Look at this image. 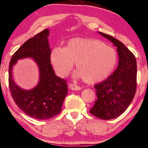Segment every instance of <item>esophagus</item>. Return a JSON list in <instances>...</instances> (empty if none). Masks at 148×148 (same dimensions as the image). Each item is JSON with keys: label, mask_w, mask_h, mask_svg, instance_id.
<instances>
[{"label": "esophagus", "mask_w": 148, "mask_h": 148, "mask_svg": "<svg viewBox=\"0 0 148 148\" xmlns=\"http://www.w3.org/2000/svg\"><path fill=\"white\" fill-rule=\"evenodd\" d=\"M69 88L71 90H73V91H78V90L81 89L80 86H77V85L74 84H69Z\"/></svg>", "instance_id": "34e87169"}]
</instances>
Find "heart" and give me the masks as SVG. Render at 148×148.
Segmentation results:
<instances>
[{"mask_svg": "<svg viewBox=\"0 0 148 148\" xmlns=\"http://www.w3.org/2000/svg\"><path fill=\"white\" fill-rule=\"evenodd\" d=\"M50 61L59 77H66L75 63L77 71L75 77H82L88 84H95L111 74L116 66L117 55L112 48L99 40L74 38L64 48H54Z\"/></svg>", "mask_w": 148, "mask_h": 148, "instance_id": "b5f03b06", "label": "heart"}]
</instances>
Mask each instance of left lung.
I'll list each match as a JSON object with an SVG mask.
<instances>
[{
  "instance_id": "obj_1",
  "label": "left lung",
  "mask_w": 148,
  "mask_h": 148,
  "mask_svg": "<svg viewBox=\"0 0 148 148\" xmlns=\"http://www.w3.org/2000/svg\"><path fill=\"white\" fill-rule=\"evenodd\" d=\"M99 34L117 47V69L102 82L94 85L98 99L90 113L100 119H115L129 107L136 89V60L134 54L118 39L100 32Z\"/></svg>"
}]
</instances>
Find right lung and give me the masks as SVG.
<instances>
[{"label": "right lung", "instance_id": "add662e5", "mask_svg": "<svg viewBox=\"0 0 148 148\" xmlns=\"http://www.w3.org/2000/svg\"><path fill=\"white\" fill-rule=\"evenodd\" d=\"M48 36L49 29H46L25 41L12 55L9 66V86L15 103L27 115L39 120L51 119L60 114L68 93L66 81L55 75L50 64ZM27 57L34 60L40 71L38 84L30 90H23L12 78L13 65Z\"/></svg>", "mask_w": 148, "mask_h": 148}]
</instances>
